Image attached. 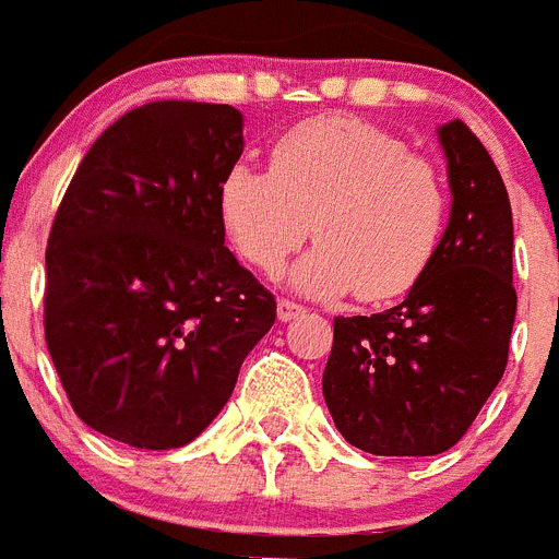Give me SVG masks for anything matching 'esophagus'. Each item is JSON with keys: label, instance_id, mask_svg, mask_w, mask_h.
Segmentation results:
<instances>
[{"label": "esophagus", "instance_id": "esophagus-1", "mask_svg": "<svg viewBox=\"0 0 559 559\" xmlns=\"http://www.w3.org/2000/svg\"><path fill=\"white\" fill-rule=\"evenodd\" d=\"M302 311H305L302 305L294 302V299H280V302H276V317L283 319V322H290V319H297Z\"/></svg>", "mask_w": 559, "mask_h": 559}]
</instances>
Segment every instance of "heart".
<instances>
[{
    "instance_id": "b5f03b06",
    "label": "heart",
    "mask_w": 559,
    "mask_h": 559,
    "mask_svg": "<svg viewBox=\"0 0 559 559\" xmlns=\"http://www.w3.org/2000/svg\"><path fill=\"white\" fill-rule=\"evenodd\" d=\"M221 221L248 265L276 274L313 237L294 271L311 297L356 288L365 302L402 297L421 280L447 223V183L429 157L373 123L319 116L271 146V171L234 164Z\"/></svg>"
}]
</instances>
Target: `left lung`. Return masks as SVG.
Returning a JSON list of instances; mask_svg holds the SVG:
<instances>
[{
	"label": "left lung",
	"instance_id": "left-lung-1",
	"mask_svg": "<svg viewBox=\"0 0 559 559\" xmlns=\"http://www.w3.org/2000/svg\"><path fill=\"white\" fill-rule=\"evenodd\" d=\"M452 214L407 299L333 319L322 393L347 443L370 455H438L464 438L509 361L518 294L512 206L464 121L438 130Z\"/></svg>",
	"mask_w": 559,
	"mask_h": 559
}]
</instances>
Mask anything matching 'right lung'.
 <instances>
[{
	"instance_id": "right-lung-1",
	"label": "right lung",
	"mask_w": 559,
	"mask_h": 559,
	"mask_svg": "<svg viewBox=\"0 0 559 559\" xmlns=\"http://www.w3.org/2000/svg\"><path fill=\"white\" fill-rule=\"evenodd\" d=\"M228 104L152 102L98 135L47 237L45 338L75 416L138 450L183 447L228 402L276 299L226 248Z\"/></svg>"
}]
</instances>
